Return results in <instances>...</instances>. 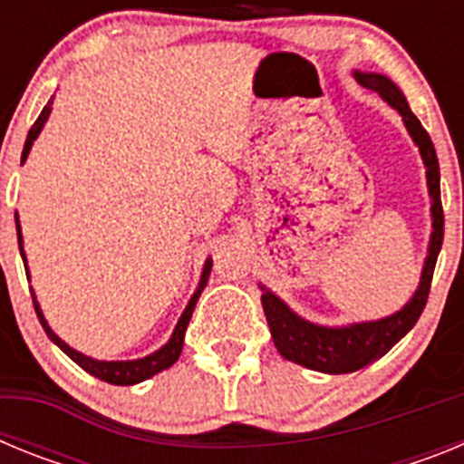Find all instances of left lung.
Returning a JSON list of instances; mask_svg holds the SVG:
<instances>
[{
    "instance_id": "left-lung-1",
    "label": "left lung",
    "mask_w": 464,
    "mask_h": 464,
    "mask_svg": "<svg viewBox=\"0 0 464 464\" xmlns=\"http://www.w3.org/2000/svg\"><path fill=\"white\" fill-rule=\"evenodd\" d=\"M353 76L362 88L379 92V97H383V102H388L400 113L409 134L416 141L418 150H420V158H423L425 169H428L425 171V176H428V190L430 197H432V208H430L432 211V237H430L428 257H425V267L423 274H420L418 290L397 314L385 315L381 321L353 323V325L343 327L315 325V323L299 318L297 314H293L285 306V302H281L267 288H262V309H265V315H267L274 346L278 348V353L285 360H290V362H297L315 372H325V374H351V372L362 370V367L372 364L374 360L383 358L416 325L425 304H428L434 265H437V256H440L441 241H444V208H441L440 197V160H437L432 139L425 132L420 121L413 116V111L409 109L401 90L391 79H385L381 73L362 72H355Z\"/></svg>"
}]
</instances>
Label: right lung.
<instances>
[{
	"instance_id": "right-lung-1",
	"label": "right lung",
	"mask_w": 464,
	"mask_h": 464,
	"mask_svg": "<svg viewBox=\"0 0 464 464\" xmlns=\"http://www.w3.org/2000/svg\"><path fill=\"white\" fill-rule=\"evenodd\" d=\"M51 106H53V97L48 100V104L44 106V111L39 113V118H36V122L32 125V130L27 132V139H24V149H23V158H20V162H24L27 160V155H30L32 150V143H34V139L39 137L41 127H44V122L48 121V116H51ZM15 229H18V246H20V256H23V262L27 265V260H24V251H23V235H20V223H18V213H15ZM24 272H27V267H24ZM208 274H211V260H207V265H204V272H202V278H199V288L195 290V295L190 297V302H188L186 311H183V315L179 318V323H176L174 327V334H171L169 342L165 343V346L160 348V351H155V353L146 355V358H139V360H122V362H106V360H92L88 358V355L79 353V351H73L69 343H64L63 339L57 337L55 332L48 327L46 318H44V314H41V306L39 302H36L34 293H32V302H34V311L36 315H39V323L41 327L46 330L48 339H51L53 343H57V346L63 348L64 353L69 355V358L73 360V362L79 364V367H83L88 374L97 376V379L106 381V383H113V385H134V383H141V381L150 379V376H155L158 372L162 370H169L171 364L179 360V355H181L183 351V337H186V330H188V323H190L192 318V311H195V304L197 299H199V295H202L204 285H207L208 281ZM27 276H30V272H27ZM30 281V278H27Z\"/></svg>"
}]
</instances>
